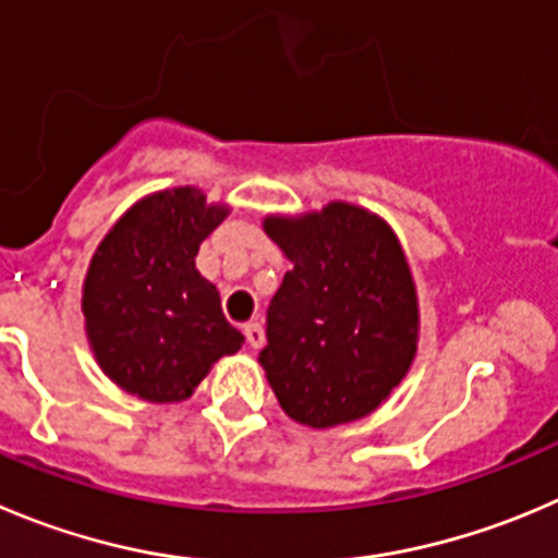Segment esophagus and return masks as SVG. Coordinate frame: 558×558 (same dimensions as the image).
Instances as JSON below:
<instances>
[{
  "label": "esophagus",
  "instance_id": "obj_1",
  "mask_svg": "<svg viewBox=\"0 0 558 558\" xmlns=\"http://www.w3.org/2000/svg\"><path fill=\"white\" fill-rule=\"evenodd\" d=\"M243 337H246V344L248 348H263V342H265V333H263V326H259V323H246V326H243Z\"/></svg>",
  "mask_w": 558,
  "mask_h": 558
}]
</instances>
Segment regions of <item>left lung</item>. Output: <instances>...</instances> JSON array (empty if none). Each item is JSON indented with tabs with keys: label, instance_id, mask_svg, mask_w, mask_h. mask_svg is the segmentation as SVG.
Listing matches in <instances>:
<instances>
[{
	"label": "left lung",
	"instance_id": "8db88e82",
	"mask_svg": "<svg viewBox=\"0 0 558 558\" xmlns=\"http://www.w3.org/2000/svg\"><path fill=\"white\" fill-rule=\"evenodd\" d=\"M265 232L293 263L270 299L259 353L276 400L317 429L367 416L416 355V290L395 232L344 203L268 216Z\"/></svg>",
	"mask_w": 558,
	"mask_h": 558
}]
</instances>
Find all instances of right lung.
Here are the masks:
<instances>
[{"label": "right lung", "instance_id": "1", "mask_svg": "<svg viewBox=\"0 0 558 558\" xmlns=\"http://www.w3.org/2000/svg\"><path fill=\"white\" fill-rule=\"evenodd\" d=\"M227 210L196 189L136 203L95 252L84 279V320L100 369L147 402L191 397L221 355L241 350L219 290L199 276V243Z\"/></svg>", "mask_w": 558, "mask_h": 558}]
</instances>
